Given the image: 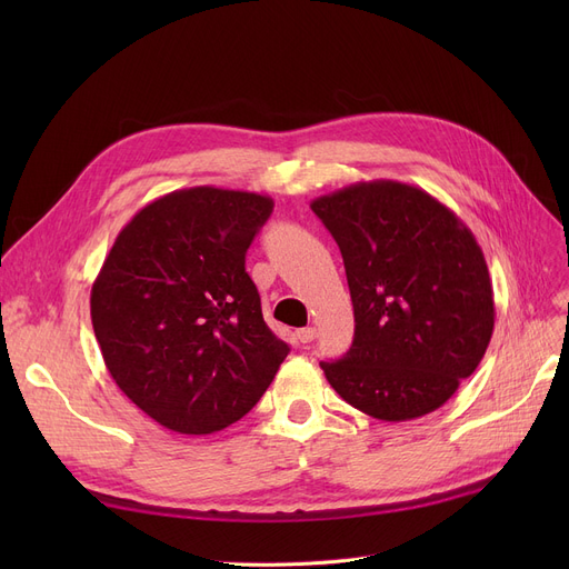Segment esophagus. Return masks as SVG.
Masks as SVG:
<instances>
[{
  "label": "esophagus",
  "instance_id": "34e87169",
  "mask_svg": "<svg viewBox=\"0 0 569 569\" xmlns=\"http://www.w3.org/2000/svg\"><path fill=\"white\" fill-rule=\"evenodd\" d=\"M316 337H318L316 327H302V330H297V339H300L302 343H311Z\"/></svg>",
  "mask_w": 569,
  "mask_h": 569
}]
</instances>
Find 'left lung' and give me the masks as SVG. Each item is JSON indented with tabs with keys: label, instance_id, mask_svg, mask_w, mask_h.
Segmentation results:
<instances>
[{
	"label": "left lung",
	"instance_id": "obj_1",
	"mask_svg": "<svg viewBox=\"0 0 569 569\" xmlns=\"http://www.w3.org/2000/svg\"><path fill=\"white\" fill-rule=\"evenodd\" d=\"M341 249L355 339L327 382L376 420L440 408L482 362L493 288L468 226L427 191L373 179L311 202Z\"/></svg>",
	"mask_w": 569,
	"mask_h": 569
}]
</instances>
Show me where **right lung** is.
Listing matches in <instances>:
<instances>
[{
	"mask_svg": "<svg viewBox=\"0 0 569 569\" xmlns=\"http://www.w3.org/2000/svg\"><path fill=\"white\" fill-rule=\"evenodd\" d=\"M272 209L260 193L179 189L144 204L103 260L89 297L103 362L174 433L242 420L290 350L267 327L244 269Z\"/></svg>",
	"mask_w": 569,
	"mask_h": 569,
	"instance_id": "right-lung-1",
	"label": "right lung"
}]
</instances>
